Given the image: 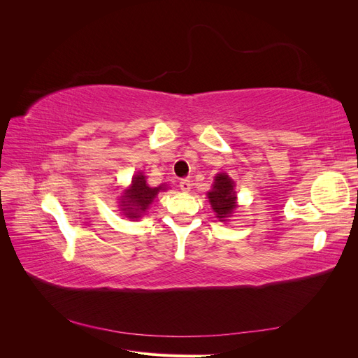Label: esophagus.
I'll list each match as a JSON object with an SVG mask.
<instances>
[{
    "mask_svg": "<svg viewBox=\"0 0 358 358\" xmlns=\"http://www.w3.org/2000/svg\"><path fill=\"white\" fill-rule=\"evenodd\" d=\"M179 187L183 192H189L191 191V180L189 179H182L179 182Z\"/></svg>",
    "mask_w": 358,
    "mask_h": 358,
    "instance_id": "34e87169",
    "label": "esophagus"
}]
</instances>
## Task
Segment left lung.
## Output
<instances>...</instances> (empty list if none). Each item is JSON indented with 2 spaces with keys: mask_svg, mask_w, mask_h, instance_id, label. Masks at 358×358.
<instances>
[{
  "mask_svg": "<svg viewBox=\"0 0 358 358\" xmlns=\"http://www.w3.org/2000/svg\"><path fill=\"white\" fill-rule=\"evenodd\" d=\"M209 201L212 204V209L218 215V218L225 221L227 216H230L236 209V194H234V183L233 180L221 173V175L215 176L213 188L208 192Z\"/></svg>",
  "mask_w": 358,
  "mask_h": 358,
  "instance_id": "8db88e82",
  "label": "left lung"
}]
</instances>
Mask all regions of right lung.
<instances>
[{
    "label": "right lung",
    "instance_id": "right-lung-1",
    "mask_svg": "<svg viewBox=\"0 0 358 358\" xmlns=\"http://www.w3.org/2000/svg\"><path fill=\"white\" fill-rule=\"evenodd\" d=\"M162 189V187L150 188L146 183V178L138 173L133 178L131 187L127 189L125 196L122 197L121 208L128 218H138L140 213H143L149 204L154 201L155 196Z\"/></svg>",
    "mask_w": 358,
    "mask_h": 358
}]
</instances>
